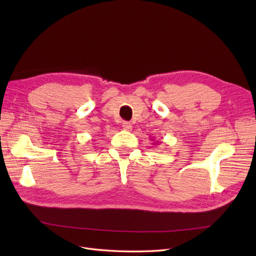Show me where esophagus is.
Here are the masks:
<instances>
[{
  "label": "esophagus",
  "mask_w": 256,
  "mask_h": 256,
  "mask_svg": "<svg viewBox=\"0 0 256 256\" xmlns=\"http://www.w3.org/2000/svg\"><path fill=\"white\" fill-rule=\"evenodd\" d=\"M122 128L127 130V131H130L131 129H132V125H131L129 122H122Z\"/></svg>",
  "instance_id": "esophagus-1"
}]
</instances>
